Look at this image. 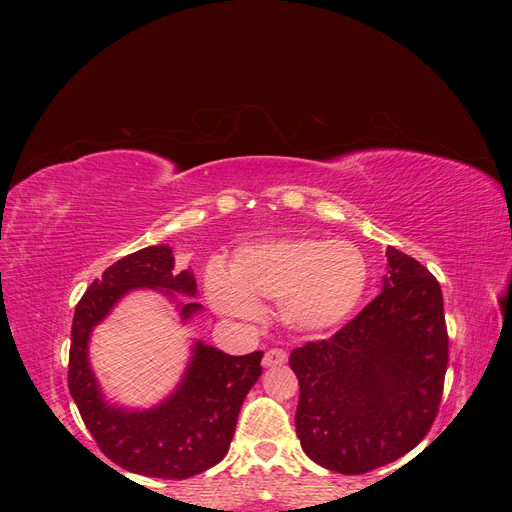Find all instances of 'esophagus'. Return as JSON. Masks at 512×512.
I'll return each mask as SVG.
<instances>
[{"label":"esophagus","instance_id":"obj_1","mask_svg":"<svg viewBox=\"0 0 512 512\" xmlns=\"http://www.w3.org/2000/svg\"><path fill=\"white\" fill-rule=\"evenodd\" d=\"M282 363H286V352L282 348H271L262 356V365L265 367H277Z\"/></svg>","mask_w":512,"mask_h":512}]
</instances>
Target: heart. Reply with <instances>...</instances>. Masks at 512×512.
Listing matches in <instances>:
<instances>
[{"label":"heart","instance_id":"b5f03b06","mask_svg":"<svg viewBox=\"0 0 512 512\" xmlns=\"http://www.w3.org/2000/svg\"><path fill=\"white\" fill-rule=\"evenodd\" d=\"M367 286L363 254L346 241L286 239L241 247L230 262H211L205 292L224 316L252 318L260 299H280L282 318L301 331L344 322Z\"/></svg>","mask_w":512,"mask_h":512}]
</instances>
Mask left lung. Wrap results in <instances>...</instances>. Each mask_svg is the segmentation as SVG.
I'll return each mask as SVG.
<instances>
[{
	"label": "left lung",
	"instance_id": "obj_1",
	"mask_svg": "<svg viewBox=\"0 0 512 512\" xmlns=\"http://www.w3.org/2000/svg\"><path fill=\"white\" fill-rule=\"evenodd\" d=\"M297 436L318 466L365 474L410 453L436 421L448 365L442 290L389 247L378 297L329 339L292 350Z\"/></svg>",
	"mask_w": 512,
	"mask_h": 512
}]
</instances>
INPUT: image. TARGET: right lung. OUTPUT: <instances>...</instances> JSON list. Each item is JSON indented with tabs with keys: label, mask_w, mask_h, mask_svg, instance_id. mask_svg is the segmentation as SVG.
<instances>
[{
	"label": "right lung",
	"mask_w": 512,
	"mask_h": 512,
	"mask_svg": "<svg viewBox=\"0 0 512 512\" xmlns=\"http://www.w3.org/2000/svg\"><path fill=\"white\" fill-rule=\"evenodd\" d=\"M130 288H162L194 297L190 271H175L173 250L153 245L108 267L76 305L68 389L100 451L119 468L168 480L190 478L220 463L235 436L245 395L262 374V352L230 356L196 344L183 384L162 406L128 412L108 406L87 363L89 333ZM200 305H183L188 318Z\"/></svg>",
	"instance_id": "1"
}]
</instances>
